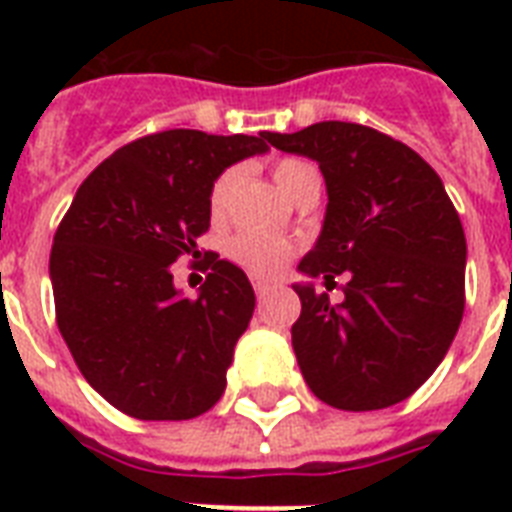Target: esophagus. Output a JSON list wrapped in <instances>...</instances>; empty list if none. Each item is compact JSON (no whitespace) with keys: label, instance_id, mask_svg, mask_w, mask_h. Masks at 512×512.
<instances>
[{"label":"esophagus","instance_id":"esophagus-1","mask_svg":"<svg viewBox=\"0 0 512 512\" xmlns=\"http://www.w3.org/2000/svg\"><path fill=\"white\" fill-rule=\"evenodd\" d=\"M255 295H257V300H265V297L271 295V284H265V281H255Z\"/></svg>","mask_w":512,"mask_h":512}]
</instances>
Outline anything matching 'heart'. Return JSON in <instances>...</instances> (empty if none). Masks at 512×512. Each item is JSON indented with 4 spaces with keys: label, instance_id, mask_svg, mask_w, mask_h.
<instances>
[{
    "label": "heart",
    "instance_id": "b5f03b06",
    "mask_svg": "<svg viewBox=\"0 0 512 512\" xmlns=\"http://www.w3.org/2000/svg\"><path fill=\"white\" fill-rule=\"evenodd\" d=\"M316 167L305 159H281L276 167H273V177H276V185L281 188L284 196H295V191L308 180V177H316ZM236 183H239V170H225L223 175L217 177L212 191H209V212L215 220L228 215V207H231V196L236 191ZM225 252L231 257L233 263L244 268L249 276L255 279H273L284 271V265L295 257V244L281 236H273V233L265 231H239L236 236H231V241L225 244Z\"/></svg>",
    "mask_w": 512,
    "mask_h": 512
}]
</instances>
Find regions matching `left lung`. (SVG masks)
I'll use <instances>...</instances> for the list:
<instances>
[{
    "mask_svg": "<svg viewBox=\"0 0 512 512\" xmlns=\"http://www.w3.org/2000/svg\"><path fill=\"white\" fill-rule=\"evenodd\" d=\"M268 143L313 159L327 183L319 241L297 271L327 287L348 276L340 305L295 284L292 348L308 388L345 412L404 401L444 361L465 311L468 244L441 177L364 124L268 132Z\"/></svg>",
    "mask_w": 512,
    "mask_h": 512,
    "instance_id": "left-lung-1",
    "label": "left lung"
}]
</instances>
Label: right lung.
Here are the masks:
<instances>
[{
    "mask_svg": "<svg viewBox=\"0 0 512 512\" xmlns=\"http://www.w3.org/2000/svg\"><path fill=\"white\" fill-rule=\"evenodd\" d=\"M268 151V132L167 130L127 143L90 172L50 252L58 329L79 372L135 420H191L220 401L255 292L209 255L199 295L172 263L209 228V191L231 164Z\"/></svg>",
    "mask_w": 512,
    "mask_h": 512,
    "instance_id": "1",
    "label": "right lung"
}]
</instances>
